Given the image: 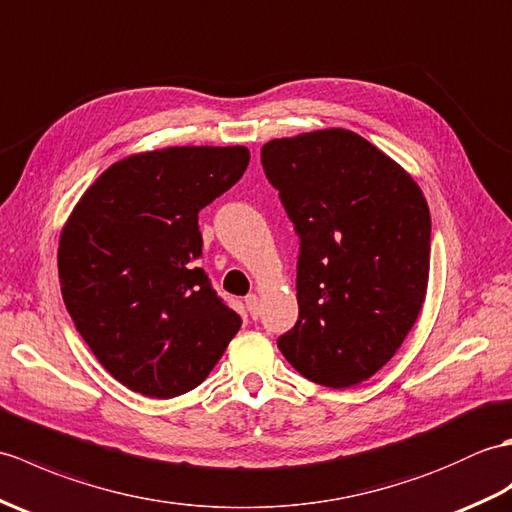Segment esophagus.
I'll return each mask as SVG.
<instances>
[{"mask_svg": "<svg viewBox=\"0 0 512 512\" xmlns=\"http://www.w3.org/2000/svg\"><path fill=\"white\" fill-rule=\"evenodd\" d=\"M245 306H247L249 315H252L254 320H256V317H258V309H260V298H258V295H256V293L247 295V298H245Z\"/></svg>", "mask_w": 512, "mask_h": 512, "instance_id": "obj_1", "label": "esophagus"}]
</instances>
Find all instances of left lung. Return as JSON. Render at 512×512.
I'll return each instance as SVG.
<instances>
[{
  "label": "left lung",
  "instance_id": "1",
  "mask_svg": "<svg viewBox=\"0 0 512 512\" xmlns=\"http://www.w3.org/2000/svg\"><path fill=\"white\" fill-rule=\"evenodd\" d=\"M265 175L300 234V317L278 348L326 388L370 379L423 309L431 219L414 177L348 129L269 140Z\"/></svg>",
  "mask_w": 512,
  "mask_h": 512
}]
</instances>
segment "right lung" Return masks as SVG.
Returning <instances> with one entry per match:
<instances>
[{"label": "right lung", "instance_id": "obj_1", "mask_svg": "<svg viewBox=\"0 0 512 512\" xmlns=\"http://www.w3.org/2000/svg\"><path fill=\"white\" fill-rule=\"evenodd\" d=\"M247 146H166L111 164L67 217V313L113 379L155 399L208 377L241 328L210 287L199 210L243 177Z\"/></svg>", "mask_w": 512, "mask_h": 512}]
</instances>
